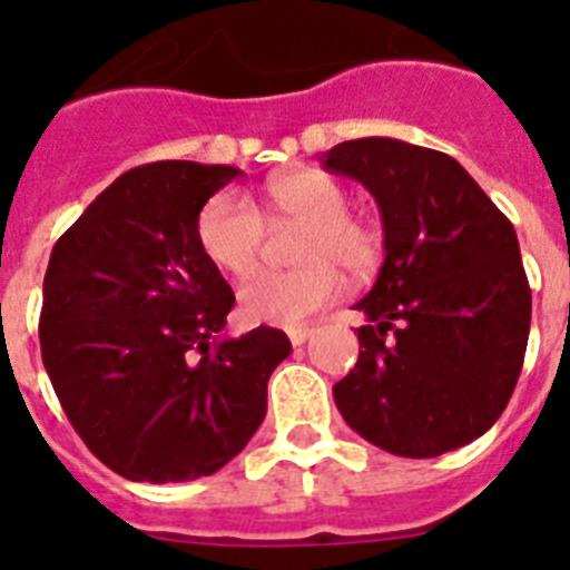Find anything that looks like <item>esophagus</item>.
<instances>
[{
	"label": "esophagus",
	"mask_w": 570,
	"mask_h": 570,
	"mask_svg": "<svg viewBox=\"0 0 570 570\" xmlns=\"http://www.w3.org/2000/svg\"><path fill=\"white\" fill-rule=\"evenodd\" d=\"M311 334H314V328H311V325H294V328H288L291 345H302V342L308 340Z\"/></svg>",
	"instance_id": "esophagus-1"
}]
</instances>
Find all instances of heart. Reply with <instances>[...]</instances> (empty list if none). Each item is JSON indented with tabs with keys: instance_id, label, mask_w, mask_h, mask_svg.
<instances>
[{
	"instance_id": "b5f03b06",
	"label": "heart",
	"mask_w": 570,
	"mask_h": 570,
	"mask_svg": "<svg viewBox=\"0 0 570 570\" xmlns=\"http://www.w3.org/2000/svg\"><path fill=\"white\" fill-rule=\"evenodd\" d=\"M299 223L288 274L262 271L239 288V314L250 325L294 328L320 308L340 299L345 279L367 276L382 259V236L371 223L347 210V190L322 170L276 176L254 205L234 190L210 196L196 216V242L205 259L230 276L256 268L265 223Z\"/></svg>"
}]
</instances>
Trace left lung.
<instances>
[{
    "instance_id": "left-lung-1",
    "label": "left lung",
    "mask_w": 570,
    "mask_h": 570,
    "mask_svg": "<svg viewBox=\"0 0 570 570\" xmlns=\"http://www.w3.org/2000/svg\"><path fill=\"white\" fill-rule=\"evenodd\" d=\"M325 170L380 205L385 262L356 302L354 371L334 385L345 422L387 454L428 460L500 420L520 380L531 288L517 230L454 156L387 136L351 139Z\"/></svg>"
}]
</instances>
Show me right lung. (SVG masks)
<instances>
[{
    "label": "right lung",
    "mask_w": 570,
    "mask_h": 570,
    "mask_svg": "<svg viewBox=\"0 0 570 570\" xmlns=\"http://www.w3.org/2000/svg\"><path fill=\"white\" fill-rule=\"evenodd\" d=\"M230 165L150 163L105 188L48 262L39 342L70 425L134 482L210 476L248 445L291 354L259 325L219 340L234 291L196 242Z\"/></svg>",
    "instance_id": "right-lung-1"
}]
</instances>
